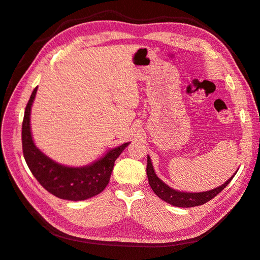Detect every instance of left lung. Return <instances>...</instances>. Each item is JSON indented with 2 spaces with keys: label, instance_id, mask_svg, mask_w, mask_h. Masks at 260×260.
<instances>
[{
  "label": "left lung",
  "instance_id": "8db88e82",
  "mask_svg": "<svg viewBox=\"0 0 260 260\" xmlns=\"http://www.w3.org/2000/svg\"><path fill=\"white\" fill-rule=\"evenodd\" d=\"M146 171H147L149 185L151 187L152 191L157 194V197L164 200V201L168 202L169 204H172L175 206H180V208H191V206L202 205L208 201H210V200L216 197L219 192H221L226 185L231 182L232 179L235 176L234 174V176H233L231 179H229V180L224 184H222L221 187H218L216 189L205 191V192H200V193H189V192L188 193H185V192H180V191H176L174 189H171L156 176L154 168H152L149 156L147 157V168H146Z\"/></svg>",
  "mask_w": 260,
  "mask_h": 260
}]
</instances>
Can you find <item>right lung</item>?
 Wrapping results in <instances>:
<instances>
[{"instance_id": "obj_1", "label": "right lung", "mask_w": 260, "mask_h": 260, "mask_svg": "<svg viewBox=\"0 0 260 260\" xmlns=\"http://www.w3.org/2000/svg\"><path fill=\"white\" fill-rule=\"evenodd\" d=\"M36 92L37 86L26 105L22 125L23 155L31 174L49 193L59 199L81 201L101 193L110 181L115 160L129 143L110 150L103 158L88 167L71 168L52 161L36 148L30 134V106Z\"/></svg>"}]
</instances>
